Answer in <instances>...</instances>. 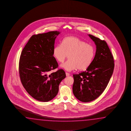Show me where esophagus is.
<instances>
[{
  "instance_id": "obj_1",
  "label": "esophagus",
  "mask_w": 131,
  "mask_h": 131,
  "mask_svg": "<svg viewBox=\"0 0 131 131\" xmlns=\"http://www.w3.org/2000/svg\"><path fill=\"white\" fill-rule=\"evenodd\" d=\"M66 75H67V77H68V76L70 75V74L69 73H67V72H66Z\"/></svg>"
}]
</instances>
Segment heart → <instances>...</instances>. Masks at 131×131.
Returning a JSON list of instances; mask_svg holds the SVG:
<instances>
[{
	"mask_svg": "<svg viewBox=\"0 0 131 131\" xmlns=\"http://www.w3.org/2000/svg\"><path fill=\"white\" fill-rule=\"evenodd\" d=\"M69 56V60L60 67L67 71L78 69L83 70L91 64L95 54V49L79 38L67 37L64 38L62 43L57 45L53 49V55L56 60L63 63Z\"/></svg>",
	"mask_w": 131,
	"mask_h": 131,
	"instance_id": "b5f03b06",
	"label": "heart"
}]
</instances>
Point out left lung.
<instances>
[{
    "label": "left lung",
    "mask_w": 131,
    "mask_h": 131,
    "mask_svg": "<svg viewBox=\"0 0 131 131\" xmlns=\"http://www.w3.org/2000/svg\"><path fill=\"white\" fill-rule=\"evenodd\" d=\"M89 36L96 46L94 58L85 71L73 75V94L78 100L85 103L93 101L102 94L114 69L113 56L106 42Z\"/></svg>",
    "instance_id": "left-lung-1"
}]
</instances>
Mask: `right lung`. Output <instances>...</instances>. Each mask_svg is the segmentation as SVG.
<instances>
[{
	"label": "right lung",
	"instance_id": "obj_1",
	"mask_svg": "<svg viewBox=\"0 0 131 131\" xmlns=\"http://www.w3.org/2000/svg\"><path fill=\"white\" fill-rule=\"evenodd\" d=\"M60 33L51 31L32 36L20 56L19 70L22 85L32 97L42 102L49 101L57 95L59 84L66 77L62 69L49 72L58 67L53 50Z\"/></svg>",
	"mask_w": 131,
	"mask_h": 131
}]
</instances>
